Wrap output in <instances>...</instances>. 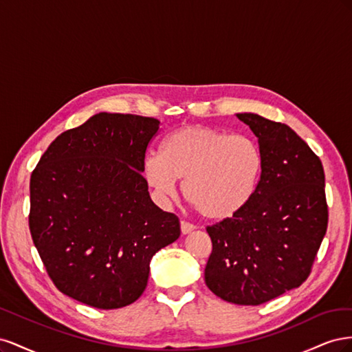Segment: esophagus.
Masks as SVG:
<instances>
[{
  "label": "esophagus",
  "mask_w": 352,
  "mask_h": 352,
  "mask_svg": "<svg viewBox=\"0 0 352 352\" xmlns=\"http://www.w3.org/2000/svg\"><path fill=\"white\" fill-rule=\"evenodd\" d=\"M195 229V226L192 225V223H188V221H180V232H182V235H188V233H190Z\"/></svg>",
  "instance_id": "obj_1"
}]
</instances>
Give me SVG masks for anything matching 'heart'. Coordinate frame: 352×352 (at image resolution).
Segmentation results:
<instances>
[{
  "mask_svg": "<svg viewBox=\"0 0 352 352\" xmlns=\"http://www.w3.org/2000/svg\"><path fill=\"white\" fill-rule=\"evenodd\" d=\"M263 167L261 148L252 138L185 124L164 138L162 151L144 155L141 175L162 204L175 195L177 179H182L184 197L199 214L220 221L250 204Z\"/></svg>",
  "mask_w": 352,
  "mask_h": 352,
  "instance_id": "heart-1",
  "label": "heart"
}]
</instances>
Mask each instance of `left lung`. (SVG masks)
Wrapping results in <instances>:
<instances>
[{"instance_id":"left-lung-1","label":"left lung","mask_w":352,"mask_h":352,"mask_svg":"<svg viewBox=\"0 0 352 352\" xmlns=\"http://www.w3.org/2000/svg\"><path fill=\"white\" fill-rule=\"evenodd\" d=\"M258 138L264 167L255 195L238 216L208 226V289L232 304L260 305L300 286L327 229L320 158L289 126L236 114Z\"/></svg>"}]
</instances>
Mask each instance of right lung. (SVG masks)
I'll use <instances>...</instances> for the list:
<instances>
[{
  "label": "right lung",
  "instance_id": "obj_1",
  "mask_svg": "<svg viewBox=\"0 0 352 352\" xmlns=\"http://www.w3.org/2000/svg\"><path fill=\"white\" fill-rule=\"evenodd\" d=\"M153 117L98 113L51 142L30 176L29 229L51 280L113 310L142 295L153 255L180 236L141 175Z\"/></svg>",
  "mask_w": 352,
  "mask_h": 352
}]
</instances>
